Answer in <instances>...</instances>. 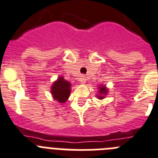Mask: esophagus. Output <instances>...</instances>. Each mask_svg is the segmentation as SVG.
Instances as JSON below:
<instances>
[{"label": "esophagus", "instance_id": "1", "mask_svg": "<svg viewBox=\"0 0 158 158\" xmlns=\"http://www.w3.org/2000/svg\"><path fill=\"white\" fill-rule=\"evenodd\" d=\"M79 81H80L81 83H85L86 82V77L84 76H81L79 78Z\"/></svg>", "mask_w": 158, "mask_h": 158}]
</instances>
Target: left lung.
Here are the masks:
<instances>
[{
  "label": "left lung",
  "mask_w": 158,
  "mask_h": 158,
  "mask_svg": "<svg viewBox=\"0 0 158 158\" xmlns=\"http://www.w3.org/2000/svg\"><path fill=\"white\" fill-rule=\"evenodd\" d=\"M99 93H100L101 95L98 96V98L102 99L103 98V95L106 94L107 93V89H106L105 86H101L100 87V90H99Z\"/></svg>",
  "instance_id": "8db88e82"
}]
</instances>
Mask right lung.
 I'll return each mask as SVG.
<instances>
[{
  "instance_id": "1",
  "label": "right lung",
  "mask_w": 158,
  "mask_h": 158,
  "mask_svg": "<svg viewBox=\"0 0 158 158\" xmlns=\"http://www.w3.org/2000/svg\"><path fill=\"white\" fill-rule=\"evenodd\" d=\"M71 84L69 82L60 77L57 81L52 84L51 88V93L55 100L58 101L60 103H64L69 98L71 92Z\"/></svg>"
}]
</instances>
